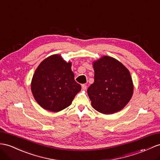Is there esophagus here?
<instances>
[{"label": "esophagus", "instance_id": "34e87169", "mask_svg": "<svg viewBox=\"0 0 160 160\" xmlns=\"http://www.w3.org/2000/svg\"><path fill=\"white\" fill-rule=\"evenodd\" d=\"M82 90L87 89V85H85V84L82 85Z\"/></svg>", "mask_w": 160, "mask_h": 160}]
</instances>
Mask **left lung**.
<instances>
[{"mask_svg": "<svg viewBox=\"0 0 160 160\" xmlns=\"http://www.w3.org/2000/svg\"><path fill=\"white\" fill-rule=\"evenodd\" d=\"M94 83L87 89L92 108L104 114L120 111L133 94L130 73L124 65L104 56L93 63Z\"/></svg>", "mask_w": 160, "mask_h": 160, "instance_id": "obj_1", "label": "left lung"}]
</instances>
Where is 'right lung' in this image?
Listing matches in <instances>:
<instances>
[{"mask_svg":"<svg viewBox=\"0 0 160 160\" xmlns=\"http://www.w3.org/2000/svg\"><path fill=\"white\" fill-rule=\"evenodd\" d=\"M72 63L59 55L40 63L32 78L31 90L34 99L44 109L59 112L72 104L81 86L74 80Z\"/></svg>","mask_w":160,"mask_h":160,"instance_id":"obj_1","label":"right lung"}]
</instances>
